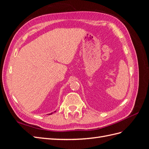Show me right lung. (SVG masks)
Here are the masks:
<instances>
[{
    "instance_id": "1",
    "label": "right lung",
    "mask_w": 149,
    "mask_h": 149,
    "mask_svg": "<svg viewBox=\"0 0 149 149\" xmlns=\"http://www.w3.org/2000/svg\"><path fill=\"white\" fill-rule=\"evenodd\" d=\"M49 114H52H52H49Z\"/></svg>"
}]
</instances>
